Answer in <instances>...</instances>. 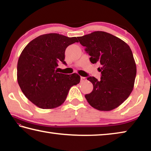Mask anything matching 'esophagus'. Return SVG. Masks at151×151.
Returning <instances> with one entry per match:
<instances>
[{
  "mask_svg": "<svg viewBox=\"0 0 151 151\" xmlns=\"http://www.w3.org/2000/svg\"><path fill=\"white\" fill-rule=\"evenodd\" d=\"M86 80V78L85 77H83V76H81V82H83Z\"/></svg>",
  "mask_w": 151,
  "mask_h": 151,
  "instance_id": "obj_1",
  "label": "esophagus"
}]
</instances>
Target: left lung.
<instances>
[{
    "label": "left lung",
    "instance_id": "8db88e82",
    "mask_svg": "<svg viewBox=\"0 0 151 151\" xmlns=\"http://www.w3.org/2000/svg\"><path fill=\"white\" fill-rule=\"evenodd\" d=\"M91 56L93 64L98 63L101 80L89 76L93 90L85 98L99 111H109L121 105L129 96L137 75L136 63L129 45L119 38L103 31H95L78 37Z\"/></svg>",
    "mask_w": 151,
    "mask_h": 151
}]
</instances>
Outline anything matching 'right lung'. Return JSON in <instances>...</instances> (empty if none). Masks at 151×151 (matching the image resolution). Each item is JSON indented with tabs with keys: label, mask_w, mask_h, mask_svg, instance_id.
<instances>
[{
	"label": "right lung",
	"mask_w": 151,
	"mask_h": 151,
	"mask_svg": "<svg viewBox=\"0 0 151 151\" xmlns=\"http://www.w3.org/2000/svg\"><path fill=\"white\" fill-rule=\"evenodd\" d=\"M76 37L50 33L40 35L22 51L17 64V81L25 96L36 106L51 109L60 106L70 88L80 83L78 74L65 75L56 70L58 63L65 64L68 46Z\"/></svg>",
	"instance_id": "obj_1"
}]
</instances>
